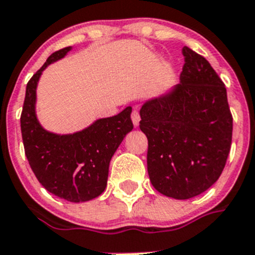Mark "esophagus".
Segmentation results:
<instances>
[{"instance_id": "34e87169", "label": "esophagus", "mask_w": 255, "mask_h": 255, "mask_svg": "<svg viewBox=\"0 0 255 255\" xmlns=\"http://www.w3.org/2000/svg\"><path fill=\"white\" fill-rule=\"evenodd\" d=\"M131 120H132V124H134V126H139V123H140V115H139V111L134 110L131 113Z\"/></svg>"}]
</instances>
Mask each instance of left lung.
<instances>
[{"instance_id": "1", "label": "left lung", "mask_w": 255, "mask_h": 255, "mask_svg": "<svg viewBox=\"0 0 255 255\" xmlns=\"http://www.w3.org/2000/svg\"><path fill=\"white\" fill-rule=\"evenodd\" d=\"M180 82L140 109L147 173L162 195L185 200L219 179L232 145L227 89L209 62L189 47Z\"/></svg>"}]
</instances>
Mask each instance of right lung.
Masks as SVG:
<instances>
[{"label": "right lung", "instance_id": "1", "mask_svg": "<svg viewBox=\"0 0 255 255\" xmlns=\"http://www.w3.org/2000/svg\"><path fill=\"white\" fill-rule=\"evenodd\" d=\"M71 48L53 52L28 81L21 132L26 157L41 185L67 202L82 203L105 190L111 157L134 125L131 106H128L118 115L98 119L74 134H55L41 126L36 115L38 80L48 65L64 59Z\"/></svg>", "mask_w": 255, "mask_h": 255}]
</instances>
